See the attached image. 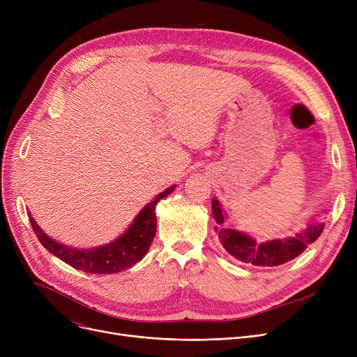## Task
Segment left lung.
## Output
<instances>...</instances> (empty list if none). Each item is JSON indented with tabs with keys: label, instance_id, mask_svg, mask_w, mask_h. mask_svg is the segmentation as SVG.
<instances>
[{
	"label": "left lung",
	"instance_id": "8db88e82",
	"mask_svg": "<svg viewBox=\"0 0 357 357\" xmlns=\"http://www.w3.org/2000/svg\"><path fill=\"white\" fill-rule=\"evenodd\" d=\"M211 208L217 222L214 229L221 241V246L233 257L255 266H279L287 264V261L301 255L308 245L320 237L324 229V222L312 217L307 227L295 233L292 237L259 243L250 234L238 231L237 229L224 224L226 222V211L222 210L217 198H213Z\"/></svg>",
	"mask_w": 357,
	"mask_h": 357
}]
</instances>
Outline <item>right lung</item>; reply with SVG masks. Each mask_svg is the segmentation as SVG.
<instances>
[{
  "mask_svg": "<svg viewBox=\"0 0 357 357\" xmlns=\"http://www.w3.org/2000/svg\"><path fill=\"white\" fill-rule=\"evenodd\" d=\"M175 188L176 185L169 186L163 192L156 195L153 201L147 202L121 236L98 248L78 249L62 245V243L49 237L40 226H37L30 213L29 218L43 248L69 266L86 273H119L136 265L146 256L156 233V204L174 192Z\"/></svg>",
  "mask_w": 357,
  "mask_h": 357,
  "instance_id": "right-lung-1",
  "label": "right lung"
}]
</instances>
